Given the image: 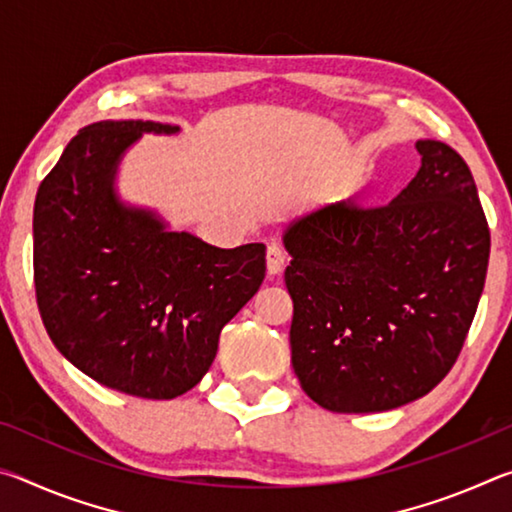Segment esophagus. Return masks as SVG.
Returning <instances> with one entry per match:
<instances>
[{"mask_svg":"<svg viewBox=\"0 0 512 512\" xmlns=\"http://www.w3.org/2000/svg\"><path fill=\"white\" fill-rule=\"evenodd\" d=\"M284 264H287V253H284L282 244H277V241H271L266 250V268L271 275H280Z\"/></svg>","mask_w":512,"mask_h":512,"instance_id":"esophagus-1","label":"esophagus"}]
</instances>
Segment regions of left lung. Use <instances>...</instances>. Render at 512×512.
<instances>
[{
  "instance_id": "8db88e82",
  "label": "left lung",
  "mask_w": 512,
  "mask_h": 512,
  "mask_svg": "<svg viewBox=\"0 0 512 512\" xmlns=\"http://www.w3.org/2000/svg\"><path fill=\"white\" fill-rule=\"evenodd\" d=\"M415 146L422 167L391 203L348 198L284 235L291 363L327 411H391L427 395L479 307L490 228L472 171L445 142Z\"/></svg>"
}]
</instances>
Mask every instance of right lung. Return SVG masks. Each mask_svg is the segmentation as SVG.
<instances>
[{
    "label": "right lung",
    "mask_w": 512,
    "mask_h": 512,
    "mask_svg": "<svg viewBox=\"0 0 512 512\" xmlns=\"http://www.w3.org/2000/svg\"><path fill=\"white\" fill-rule=\"evenodd\" d=\"M158 121H97L72 137L33 207V282L65 359L99 384L173 400L210 370L225 323L262 287L266 246L216 248L117 201L121 153Z\"/></svg>",
    "instance_id": "add662e5"
}]
</instances>
